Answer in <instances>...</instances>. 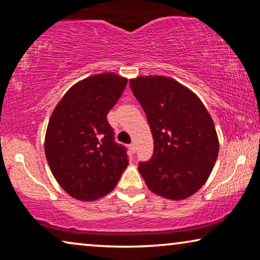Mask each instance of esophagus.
<instances>
[{
  "label": "esophagus",
  "mask_w": 260,
  "mask_h": 260,
  "mask_svg": "<svg viewBox=\"0 0 260 260\" xmlns=\"http://www.w3.org/2000/svg\"><path fill=\"white\" fill-rule=\"evenodd\" d=\"M129 150H131L132 154H135V150H137V148H135V143H131Z\"/></svg>",
  "instance_id": "34e87169"
}]
</instances>
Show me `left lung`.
<instances>
[{"instance_id":"1","label":"left lung","mask_w":260,"mask_h":260,"mask_svg":"<svg viewBox=\"0 0 260 260\" xmlns=\"http://www.w3.org/2000/svg\"><path fill=\"white\" fill-rule=\"evenodd\" d=\"M154 139V154L139 163L156 194L183 200L208 179L219 155L214 122L201 101L172 78L139 76L129 81Z\"/></svg>"}]
</instances>
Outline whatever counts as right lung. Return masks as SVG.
Listing matches in <instances>:
<instances>
[{
    "label": "right lung",
    "mask_w": 260,
    "mask_h": 260,
    "mask_svg": "<svg viewBox=\"0 0 260 260\" xmlns=\"http://www.w3.org/2000/svg\"><path fill=\"white\" fill-rule=\"evenodd\" d=\"M127 78L113 73L90 76L64 93L49 119L45 154L56 182L81 201L104 197L128 166L125 146L114 141L108 113Z\"/></svg>",
    "instance_id": "obj_1"
}]
</instances>
